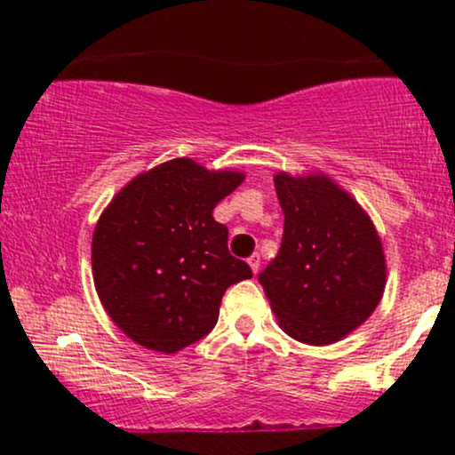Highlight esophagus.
<instances>
[{"mask_svg": "<svg viewBox=\"0 0 455 455\" xmlns=\"http://www.w3.org/2000/svg\"><path fill=\"white\" fill-rule=\"evenodd\" d=\"M248 265H250V269H252V274L257 275L259 269H260V257H259V254H252V257L248 259Z\"/></svg>", "mask_w": 455, "mask_h": 455, "instance_id": "esophagus-1", "label": "esophagus"}]
</instances>
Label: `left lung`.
Instances as JSON below:
<instances>
[{"instance_id": "1", "label": "left lung", "mask_w": 455, "mask_h": 455, "mask_svg": "<svg viewBox=\"0 0 455 455\" xmlns=\"http://www.w3.org/2000/svg\"><path fill=\"white\" fill-rule=\"evenodd\" d=\"M284 212L275 259L259 274L280 327L323 347L355 331L377 310L387 260L368 212L325 173L274 175Z\"/></svg>"}]
</instances>
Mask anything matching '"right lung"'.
Instances as JSON below:
<instances>
[{
  "label": "right lung",
  "instance_id": "obj_1",
  "mask_svg": "<svg viewBox=\"0 0 455 455\" xmlns=\"http://www.w3.org/2000/svg\"><path fill=\"white\" fill-rule=\"evenodd\" d=\"M245 180L175 158L132 177L98 218L92 239L96 293L111 321L149 351L177 353L212 331L224 291L252 278L228 254L213 210Z\"/></svg>",
  "mask_w": 455,
  "mask_h": 455
}]
</instances>
